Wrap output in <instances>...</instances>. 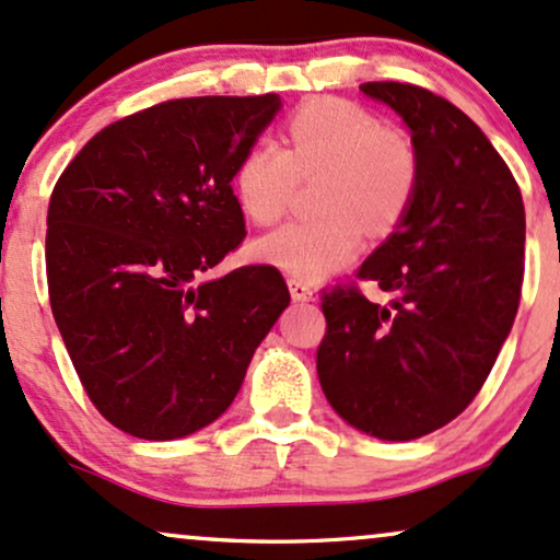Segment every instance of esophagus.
<instances>
[{"label": "esophagus", "mask_w": 560, "mask_h": 560, "mask_svg": "<svg viewBox=\"0 0 560 560\" xmlns=\"http://www.w3.org/2000/svg\"><path fill=\"white\" fill-rule=\"evenodd\" d=\"M289 294H292V300H298V302H307L315 298L313 287L302 279H289Z\"/></svg>", "instance_id": "esophagus-1"}]
</instances>
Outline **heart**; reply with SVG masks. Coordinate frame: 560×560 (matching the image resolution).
<instances>
[{
	"mask_svg": "<svg viewBox=\"0 0 560 560\" xmlns=\"http://www.w3.org/2000/svg\"><path fill=\"white\" fill-rule=\"evenodd\" d=\"M287 145L258 140L242 153L234 192L258 226L292 206L300 182L320 179L318 219L292 221L253 245V255L294 279L318 281L354 258L368 237H386L412 206L420 161L412 140L345 98H315L284 127Z\"/></svg>",
	"mask_w": 560,
	"mask_h": 560,
	"instance_id": "obj_1",
	"label": "heart"
}]
</instances>
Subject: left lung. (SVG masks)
<instances>
[{
    "mask_svg": "<svg viewBox=\"0 0 560 560\" xmlns=\"http://www.w3.org/2000/svg\"><path fill=\"white\" fill-rule=\"evenodd\" d=\"M360 91L407 122L420 161L412 206L357 268L323 289V394L349 425L412 441L472 404L514 326L524 279V203L514 174L472 119L409 83Z\"/></svg>",
    "mask_w": 560,
    "mask_h": 560,
    "instance_id": "8db88e82",
    "label": "left lung"
}]
</instances>
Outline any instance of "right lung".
Instances as JSON below:
<instances>
[{
    "mask_svg": "<svg viewBox=\"0 0 560 560\" xmlns=\"http://www.w3.org/2000/svg\"><path fill=\"white\" fill-rule=\"evenodd\" d=\"M281 98L195 96L104 127L46 215L51 313L88 399L114 428L172 441L224 415L289 305L273 266L198 284L245 240L232 190Z\"/></svg>",
    "mask_w": 560,
    "mask_h": 560,
    "instance_id": "add662e5",
    "label": "right lung"
}]
</instances>
